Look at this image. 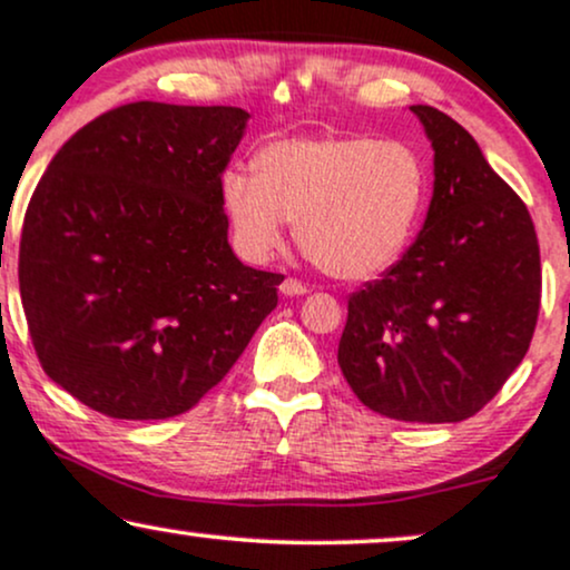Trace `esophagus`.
I'll use <instances>...</instances> for the list:
<instances>
[{
  "mask_svg": "<svg viewBox=\"0 0 570 570\" xmlns=\"http://www.w3.org/2000/svg\"><path fill=\"white\" fill-rule=\"evenodd\" d=\"M281 294H286V297H299V294H307V286L297 278H284V284H281Z\"/></svg>",
  "mask_w": 570,
  "mask_h": 570,
  "instance_id": "1",
  "label": "esophagus"
}]
</instances>
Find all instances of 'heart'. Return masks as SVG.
<instances>
[{
  "mask_svg": "<svg viewBox=\"0 0 570 570\" xmlns=\"http://www.w3.org/2000/svg\"><path fill=\"white\" fill-rule=\"evenodd\" d=\"M429 195L421 155L402 141L370 136L284 139L254 158V176L222 179V206L248 259L284 246V222L330 278H377L407 248Z\"/></svg>",
  "mask_w": 570,
  "mask_h": 570,
  "instance_id": "1",
  "label": "heart"
}]
</instances>
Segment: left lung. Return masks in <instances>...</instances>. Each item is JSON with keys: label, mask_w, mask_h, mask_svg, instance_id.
<instances>
[{"label": "left lung", "mask_w": 570, "mask_h": 570, "mask_svg": "<svg viewBox=\"0 0 570 570\" xmlns=\"http://www.w3.org/2000/svg\"><path fill=\"white\" fill-rule=\"evenodd\" d=\"M434 147L415 244L348 297L337 364L358 402L407 423H458L501 391L531 345L541 257L525 203L466 128L410 107Z\"/></svg>", "instance_id": "1"}]
</instances>
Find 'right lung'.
<instances>
[{
    "mask_svg": "<svg viewBox=\"0 0 570 570\" xmlns=\"http://www.w3.org/2000/svg\"><path fill=\"white\" fill-rule=\"evenodd\" d=\"M246 120L134 101L77 130L39 179L18 252L26 324L50 381L90 410H193L278 305L284 276L227 244L222 174Z\"/></svg>",
    "mask_w": 570,
    "mask_h": 570,
    "instance_id": "1",
    "label": "right lung"
}]
</instances>
